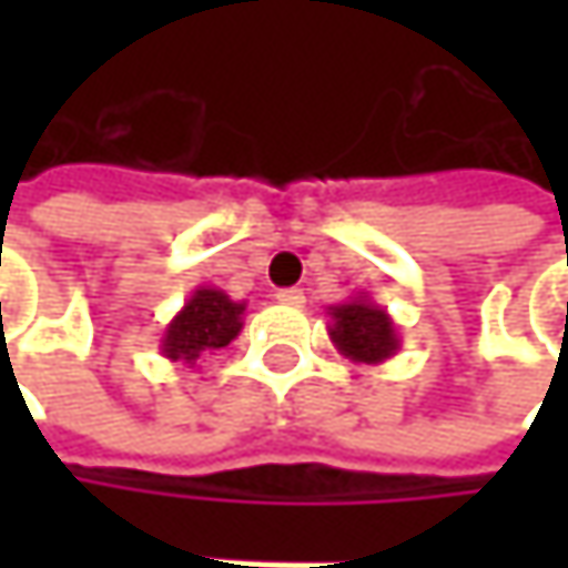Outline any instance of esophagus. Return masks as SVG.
I'll return each instance as SVG.
<instances>
[{
    "label": "esophagus",
    "instance_id": "obj_1",
    "mask_svg": "<svg viewBox=\"0 0 568 568\" xmlns=\"http://www.w3.org/2000/svg\"><path fill=\"white\" fill-rule=\"evenodd\" d=\"M276 298H280L283 305H292V308H302V305H305V292H302V288H280Z\"/></svg>",
    "mask_w": 568,
    "mask_h": 568
}]
</instances>
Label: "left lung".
<instances>
[{"label":"left lung","mask_w":568,"mask_h":568,"mask_svg":"<svg viewBox=\"0 0 568 568\" xmlns=\"http://www.w3.org/2000/svg\"><path fill=\"white\" fill-rule=\"evenodd\" d=\"M328 318H332L328 322L332 345L338 348V355L358 365H382L395 358L400 348L395 318L365 292L352 295L348 302L328 305Z\"/></svg>","instance_id":"1"}]
</instances>
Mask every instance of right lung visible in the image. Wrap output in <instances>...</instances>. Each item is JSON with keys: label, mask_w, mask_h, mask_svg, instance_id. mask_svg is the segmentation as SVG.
<instances>
[{"label": "right lung", "mask_w": 568, "mask_h": 568, "mask_svg": "<svg viewBox=\"0 0 568 568\" xmlns=\"http://www.w3.org/2000/svg\"><path fill=\"white\" fill-rule=\"evenodd\" d=\"M246 302L230 298L216 285H196L183 308L173 315L161 335V355L186 368L196 365L200 355L226 348L243 328Z\"/></svg>", "instance_id": "obj_1"}]
</instances>
